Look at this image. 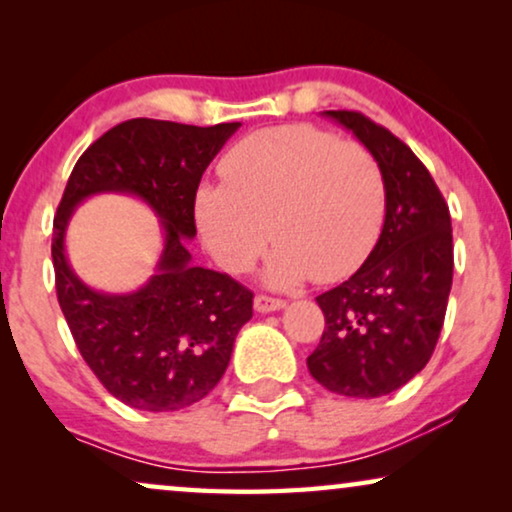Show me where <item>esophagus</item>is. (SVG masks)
Masks as SVG:
<instances>
[{
	"instance_id": "1",
	"label": "esophagus",
	"mask_w": 512,
	"mask_h": 512,
	"mask_svg": "<svg viewBox=\"0 0 512 512\" xmlns=\"http://www.w3.org/2000/svg\"><path fill=\"white\" fill-rule=\"evenodd\" d=\"M286 303L282 298H272V296H256L254 298V307H256V312H277V310H282Z\"/></svg>"
}]
</instances>
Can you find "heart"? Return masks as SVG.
<instances>
[{
    "instance_id": "1",
    "label": "heart",
    "mask_w": 512,
    "mask_h": 512,
    "mask_svg": "<svg viewBox=\"0 0 512 512\" xmlns=\"http://www.w3.org/2000/svg\"><path fill=\"white\" fill-rule=\"evenodd\" d=\"M223 184L198 186L200 237L223 270L247 272L277 237L263 268L272 289L335 282L366 261L387 212L375 153L312 125L244 137L221 160Z\"/></svg>"
}]
</instances>
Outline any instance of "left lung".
I'll use <instances>...</instances> for the list:
<instances>
[{"mask_svg": "<svg viewBox=\"0 0 512 512\" xmlns=\"http://www.w3.org/2000/svg\"><path fill=\"white\" fill-rule=\"evenodd\" d=\"M380 160L382 235L347 282L317 296L326 328L307 368L349 398L387 396L429 363L452 289L450 209L408 144L359 111H324Z\"/></svg>", "mask_w": 512, "mask_h": 512, "instance_id": "left-lung-1", "label": "left lung"}]
</instances>
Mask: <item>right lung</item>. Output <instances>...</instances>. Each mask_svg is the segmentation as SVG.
I'll list each match as a JSON object with an SVG mask.
<instances>
[{
  "label": "right lung",
  "instance_id": "right-lung-1",
  "mask_svg": "<svg viewBox=\"0 0 512 512\" xmlns=\"http://www.w3.org/2000/svg\"><path fill=\"white\" fill-rule=\"evenodd\" d=\"M237 128L132 118L90 144L69 174L53 219L58 303L83 361L130 408L172 412L202 401L226 373L237 331L254 314V293L230 275L193 265L186 242L195 237L202 172ZM95 192L137 194L164 221L157 275L139 292H95L68 268V216Z\"/></svg>",
  "mask_w": 512,
  "mask_h": 512
}]
</instances>
